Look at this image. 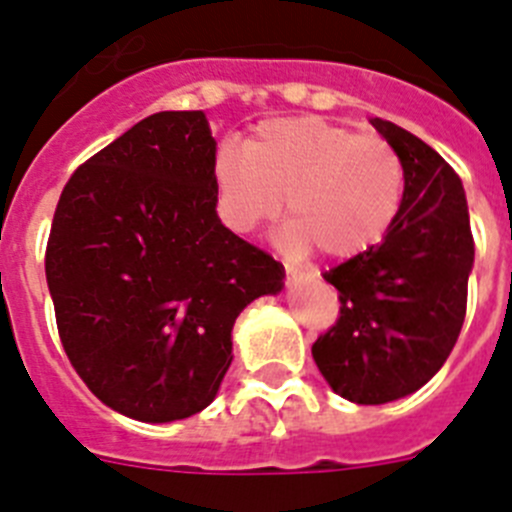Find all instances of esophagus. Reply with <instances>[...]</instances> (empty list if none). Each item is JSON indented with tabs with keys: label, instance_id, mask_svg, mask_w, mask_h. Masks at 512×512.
<instances>
[{
	"label": "esophagus",
	"instance_id": "1",
	"mask_svg": "<svg viewBox=\"0 0 512 512\" xmlns=\"http://www.w3.org/2000/svg\"><path fill=\"white\" fill-rule=\"evenodd\" d=\"M302 282H307L305 271L289 269V266H287V284H302Z\"/></svg>",
	"mask_w": 512,
	"mask_h": 512
}]
</instances>
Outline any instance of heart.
<instances>
[{
    "instance_id": "b5f03b06",
    "label": "heart",
    "mask_w": 512,
    "mask_h": 512,
    "mask_svg": "<svg viewBox=\"0 0 512 512\" xmlns=\"http://www.w3.org/2000/svg\"><path fill=\"white\" fill-rule=\"evenodd\" d=\"M212 176L217 212L233 233L277 220L287 200L292 223L282 230V246L292 253L318 248L330 261L382 243L405 200V166L387 140L320 117L264 122L243 151H217Z\"/></svg>"
}]
</instances>
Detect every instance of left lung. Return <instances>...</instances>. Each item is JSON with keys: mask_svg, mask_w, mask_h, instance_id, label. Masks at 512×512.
<instances>
[{"mask_svg": "<svg viewBox=\"0 0 512 512\" xmlns=\"http://www.w3.org/2000/svg\"><path fill=\"white\" fill-rule=\"evenodd\" d=\"M405 166V200L384 241L325 271L338 320L312 343L333 392L382 405L420 390L449 359L474 264L461 179L418 135L372 120Z\"/></svg>", "mask_w": 512, "mask_h": 512, "instance_id": "obj_1", "label": "left lung"}]
</instances>
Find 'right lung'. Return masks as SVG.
<instances>
[{
  "label": "right lung",
  "mask_w": 512,
  "mask_h": 512,
  "mask_svg": "<svg viewBox=\"0 0 512 512\" xmlns=\"http://www.w3.org/2000/svg\"><path fill=\"white\" fill-rule=\"evenodd\" d=\"M205 112H156L94 153L53 215L45 279L58 336L94 397L146 423L200 413L243 307L284 266L225 228Z\"/></svg>",
  "instance_id": "add662e5"
}]
</instances>
